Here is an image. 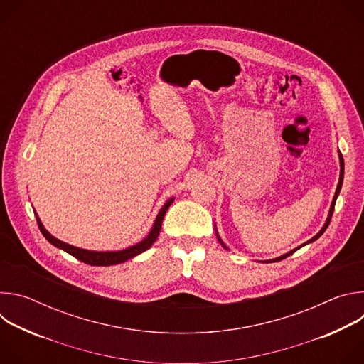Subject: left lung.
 <instances>
[{
    "label": "left lung",
    "mask_w": 364,
    "mask_h": 364,
    "mask_svg": "<svg viewBox=\"0 0 364 364\" xmlns=\"http://www.w3.org/2000/svg\"><path fill=\"white\" fill-rule=\"evenodd\" d=\"M338 155H340V167H341V171H340V180H338V186H337V190H336V194H334V198H333V203H331V207H330V213H328V218H327V222H326V225L323 226V229L313 237V239H309L308 242H305L304 245H306V243H311V242H314V240H317L324 232H326V229L328 228V225H330V220H331V216H333V212H334V205H336V200H337V196L340 194V190H341V184H343V176H344V160H343V155H341V152H338ZM218 239H219V242L223 245V247L225 249H228L226 246H225V243L220 240V237H219V235H218ZM304 245H301L299 247H302ZM299 247H296V249H299ZM296 249H294V250H291V252H288V253H285V255H282V256H279V257H277V259H272V261H267V262H277V261H282V259H285L287 256H289V255H292Z\"/></svg>",
    "instance_id": "obj_1"
}]
</instances>
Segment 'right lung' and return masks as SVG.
<instances>
[{
  "label": "right lung",
  "mask_w": 364,
  "mask_h": 364,
  "mask_svg": "<svg viewBox=\"0 0 364 364\" xmlns=\"http://www.w3.org/2000/svg\"><path fill=\"white\" fill-rule=\"evenodd\" d=\"M174 198H170L163 209L160 210L157 219H155L154 222V226L149 232V235L139 243L128 247V249H124V250H117V252H93V250H86V249H80V247H76V246H72V245H68L59 239H56L55 236H51L46 229L44 226L41 225L40 219L37 218V223H38V229L40 232L43 233V236L59 249L68 252L69 255L75 256L76 259H79V261L87 264V265H92V267H111V265H117V264H122L125 261H128V259L145 252L146 249H149L152 246V243L157 240L159 235H160V230H161V223H163V219L168 210V207L171 205Z\"/></svg>",
  "instance_id": "add662e5"
}]
</instances>
